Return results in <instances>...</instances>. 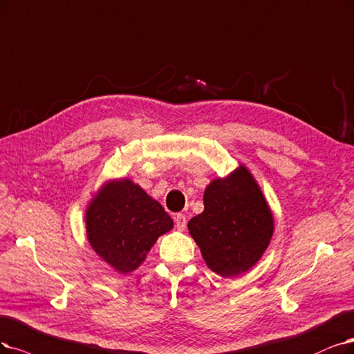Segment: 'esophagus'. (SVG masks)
<instances>
[{
    "label": "esophagus",
    "instance_id": "obj_1",
    "mask_svg": "<svg viewBox=\"0 0 354 354\" xmlns=\"http://www.w3.org/2000/svg\"><path fill=\"white\" fill-rule=\"evenodd\" d=\"M175 226H176L178 230H185V227H187V217L182 214V213L175 216Z\"/></svg>",
    "mask_w": 354,
    "mask_h": 354
}]
</instances>
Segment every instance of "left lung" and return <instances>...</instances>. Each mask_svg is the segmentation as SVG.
Masks as SVG:
<instances>
[{"mask_svg":"<svg viewBox=\"0 0 354 354\" xmlns=\"http://www.w3.org/2000/svg\"><path fill=\"white\" fill-rule=\"evenodd\" d=\"M207 267L221 277H236L263 257L274 233L271 208L245 165L204 191V212L188 221Z\"/></svg>","mask_w":354,"mask_h":354,"instance_id":"obj_1","label":"left lung"}]
</instances>
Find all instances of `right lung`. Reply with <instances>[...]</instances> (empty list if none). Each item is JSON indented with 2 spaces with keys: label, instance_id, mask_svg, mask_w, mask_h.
<instances>
[{
  "label": "right lung",
  "instance_id": "add662e5",
  "mask_svg": "<svg viewBox=\"0 0 354 354\" xmlns=\"http://www.w3.org/2000/svg\"><path fill=\"white\" fill-rule=\"evenodd\" d=\"M172 227L160 203L128 178L106 182L86 208L90 246L121 274L137 270L159 236Z\"/></svg>",
  "mask_w": 354,
  "mask_h": 354
}]
</instances>
